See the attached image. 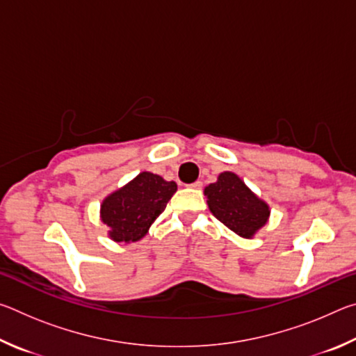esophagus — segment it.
I'll return each mask as SVG.
<instances>
[{
	"mask_svg": "<svg viewBox=\"0 0 356 356\" xmlns=\"http://www.w3.org/2000/svg\"><path fill=\"white\" fill-rule=\"evenodd\" d=\"M190 186H191V188H201V186H202V182H201V180H196V182L190 184Z\"/></svg>",
	"mask_w": 356,
	"mask_h": 356,
	"instance_id": "34e87169",
	"label": "esophagus"
}]
</instances>
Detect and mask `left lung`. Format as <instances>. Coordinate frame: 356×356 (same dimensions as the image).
<instances>
[{
	"label": "left lung",
	"mask_w": 356,
	"mask_h": 356,
	"mask_svg": "<svg viewBox=\"0 0 356 356\" xmlns=\"http://www.w3.org/2000/svg\"><path fill=\"white\" fill-rule=\"evenodd\" d=\"M210 212L238 236L250 238L268 220V206L234 172L220 174L215 184L204 190Z\"/></svg>",
	"instance_id": "8db88e82"
}]
</instances>
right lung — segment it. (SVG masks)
I'll use <instances>...</instances> for the list:
<instances>
[{"label":"right lung","instance_id":"obj_1","mask_svg":"<svg viewBox=\"0 0 356 356\" xmlns=\"http://www.w3.org/2000/svg\"><path fill=\"white\" fill-rule=\"evenodd\" d=\"M176 190V182H166L156 174H138L102 204V221L110 226V237L130 243L146 236L149 226L166 209Z\"/></svg>","mask_w":356,"mask_h":356}]
</instances>
